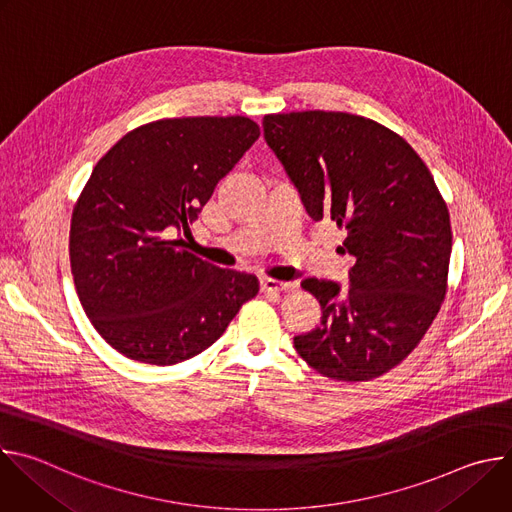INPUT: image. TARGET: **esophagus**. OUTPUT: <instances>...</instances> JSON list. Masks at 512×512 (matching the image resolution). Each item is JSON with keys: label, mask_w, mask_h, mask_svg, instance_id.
<instances>
[{"label": "esophagus", "mask_w": 512, "mask_h": 512, "mask_svg": "<svg viewBox=\"0 0 512 512\" xmlns=\"http://www.w3.org/2000/svg\"><path fill=\"white\" fill-rule=\"evenodd\" d=\"M287 287H289V283H283V281H277V279H271V277L261 279L263 294H279V291H285Z\"/></svg>", "instance_id": "34e87169"}]
</instances>
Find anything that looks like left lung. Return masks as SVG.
Listing matches in <instances>:
<instances>
[{
  "label": "left lung",
  "mask_w": 512,
  "mask_h": 512,
  "mask_svg": "<svg viewBox=\"0 0 512 512\" xmlns=\"http://www.w3.org/2000/svg\"><path fill=\"white\" fill-rule=\"evenodd\" d=\"M263 135L314 221L346 231L348 287L308 277L320 300L298 354L336 381L385 375L419 344L448 287L452 227L431 172L385 125L340 111L263 117Z\"/></svg>",
  "instance_id": "left-lung-1"
}]
</instances>
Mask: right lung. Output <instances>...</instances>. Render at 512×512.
Returning a JSON list of instances; mask_svg holds the SVG:
<instances>
[{
  "mask_svg": "<svg viewBox=\"0 0 512 512\" xmlns=\"http://www.w3.org/2000/svg\"><path fill=\"white\" fill-rule=\"evenodd\" d=\"M249 117L141 125L97 162L70 221V269L85 314L131 360L176 364L223 336L259 279L184 251L202 206L259 139Z\"/></svg>",
  "mask_w": 512,
  "mask_h": 512,
  "instance_id": "obj_1",
  "label": "right lung"
}]
</instances>
